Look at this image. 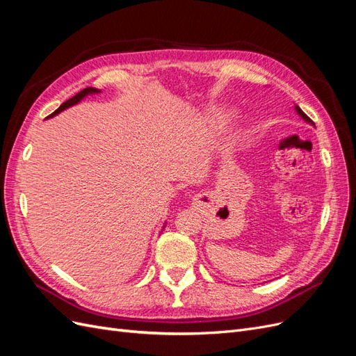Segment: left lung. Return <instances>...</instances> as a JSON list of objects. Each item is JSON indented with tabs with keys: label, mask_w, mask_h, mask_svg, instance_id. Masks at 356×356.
I'll return each mask as SVG.
<instances>
[{
	"label": "left lung",
	"mask_w": 356,
	"mask_h": 356,
	"mask_svg": "<svg viewBox=\"0 0 356 356\" xmlns=\"http://www.w3.org/2000/svg\"><path fill=\"white\" fill-rule=\"evenodd\" d=\"M296 111H297V113H298L301 117H303L307 123H312L310 118H309V117H307V115H306L303 111H301V108H300V106H297V105H296ZM312 124H314V123H312Z\"/></svg>",
	"instance_id": "obj_1"
}]
</instances>
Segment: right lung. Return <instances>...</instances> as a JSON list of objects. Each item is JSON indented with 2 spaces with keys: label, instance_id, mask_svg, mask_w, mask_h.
<instances>
[{
  "label": "right lung",
  "instance_id": "right-lung-1",
  "mask_svg": "<svg viewBox=\"0 0 356 356\" xmlns=\"http://www.w3.org/2000/svg\"><path fill=\"white\" fill-rule=\"evenodd\" d=\"M99 92H101V90L95 89V88H86V89H83L81 92H79V93L75 95V96H72L71 99H68V101L63 102V104L59 106V108H58L55 113H51L49 117L56 115V114H59L60 111H63L65 108H68V106H72V105H75V104H79V102L84 98V96H88V95H90V93H99Z\"/></svg>",
  "mask_w": 356,
  "mask_h": 356
}]
</instances>
